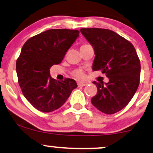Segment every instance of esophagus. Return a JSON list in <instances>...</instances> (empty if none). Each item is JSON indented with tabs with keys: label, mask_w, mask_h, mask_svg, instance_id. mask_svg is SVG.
Instances as JSON below:
<instances>
[{
	"label": "esophagus",
	"mask_w": 153,
	"mask_h": 153,
	"mask_svg": "<svg viewBox=\"0 0 153 153\" xmlns=\"http://www.w3.org/2000/svg\"><path fill=\"white\" fill-rule=\"evenodd\" d=\"M88 85L87 82H78V86H85V85Z\"/></svg>",
	"instance_id": "34e87169"
}]
</instances>
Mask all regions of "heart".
<instances>
[{
    "label": "heart",
    "instance_id": "heart-1",
    "mask_svg": "<svg viewBox=\"0 0 153 153\" xmlns=\"http://www.w3.org/2000/svg\"><path fill=\"white\" fill-rule=\"evenodd\" d=\"M73 75L78 78H83V76H84L83 71H82V70H76V71H75L74 72H73Z\"/></svg>",
    "mask_w": 153,
    "mask_h": 153
}]
</instances>
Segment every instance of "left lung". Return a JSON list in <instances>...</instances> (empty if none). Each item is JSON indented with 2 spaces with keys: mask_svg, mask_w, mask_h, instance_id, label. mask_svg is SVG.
<instances>
[{
  "mask_svg": "<svg viewBox=\"0 0 153 153\" xmlns=\"http://www.w3.org/2000/svg\"><path fill=\"white\" fill-rule=\"evenodd\" d=\"M80 32L95 51L93 71L106 73L109 81L93 83L97 94L91 103L106 114L124 108L137 90L140 78V61L132 44L114 31L100 28H84Z\"/></svg>",
  "mask_w": 153,
  "mask_h": 153,
  "instance_id": "obj_1",
  "label": "left lung"
}]
</instances>
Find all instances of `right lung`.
Instances as JSON below:
<instances>
[{
    "mask_svg": "<svg viewBox=\"0 0 153 153\" xmlns=\"http://www.w3.org/2000/svg\"><path fill=\"white\" fill-rule=\"evenodd\" d=\"M79 33L50 29L29 39L22 47L16 65L18 82L24 97L40 111L57 110L78 86L73 79L57 81L50 76V69L62 62Z\"/></svg>",
    "mask_w": 153,
    "mask_h": 153,
    "instance_id": "1",
    "label": "right lung"
}]
</instances>
